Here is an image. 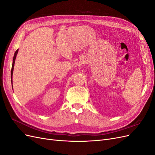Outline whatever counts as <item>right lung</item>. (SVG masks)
I'll list each match as a JSON object with an SVG mask.
<instances>
[{
  "mask_svg": "<svg viewBox=\"0 0 155 155\" xmlns=\"http://www.w3.org/2000/svg\"><path fill=\"white\" fill-rule=\"evenodd\" d=\"M18 53V50H16L15 52V54H14L13 56V64H12V70H11V79H12V76H13V68H14V64H15V61L16 58V55ZM13 87V86H12Z\"/></svg>",
  "mask_w": 155,
  "mask_h": 155,
  "instance_id": "obj_1",
  "label": "right lung"
}]
</instances>
